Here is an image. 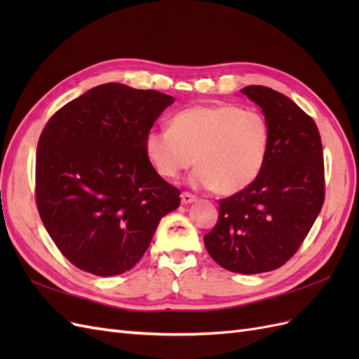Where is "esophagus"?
Masks as SVG:
<instances>
[{"mask_svg":"<svg viewBox=\"0 0 359 359\" xmlns=\"http://www.w3.org/2000/svg\"><path fill=\"white\" fill-rule=\"evenodd\" d=\"M194 201H196V196H194V194H191V193H189V191H184L181 194V202L182 203H191Z\"/></svg>","mask_w":359,"mask_h":359,"instance_id":"1","label":"esophagus"}]
</instances>
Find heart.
<instances>
[{
	"label": "heart",
	"mask_w": 359,
	"mask_h": 359,
	"mask_svg": "<svg viewBox=\"0 0 359 359\" xmlns=\"http://www.w3.org/2000/svg\"><path fill=\"white\" fill-rule=\"evenodd\" d=\"M266 118L236 104H199L178 112L170 128H153L145 153L160 177L175 180L196 161L193 186L233 194L262 172L269 151Z\"/></svg>",
	"instance_id": "obj_1"
}]
</instances>
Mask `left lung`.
<instances>
[{
    "label": "left lung",
    "mask_w": 359,
    "mask_h": 359,
    "mask_svg": "<svg viewBox=\"0 0 359 359\" xmlns=\"http://www.w3.org/2000/svg\"><path fill=\"white\" fill-rule=\"evenodd\" d=\"M241 93L265 114L268 157L247 189L219 201V222L203 243L224 269L259 274L283 266L318 219L325 201L323 149L316 123L285 94L262 85Z\"/></svg>",
    "instance_id": "8db88e82"
}]
</instances>
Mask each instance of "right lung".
Wrapping results in <instances>:
<instances>
[{
  "label": "right lung",
  "instance_id": "right-lung-1",
  "mask_svg": "<svg viewBox=\"0 0 359 359\" xmlns=\"http://www.w3.org/2000/svg\"><path fill=\"white\" fill-rule=\"evenodd\" d=\"M173 97L99 85L64 104L40 135L36 203L70 264L109 277L132 269L181 191L145 153L147 133Z\"/></svg>",
  "mask_w": 359,
  "mask_h": 359
}]
</instances>
